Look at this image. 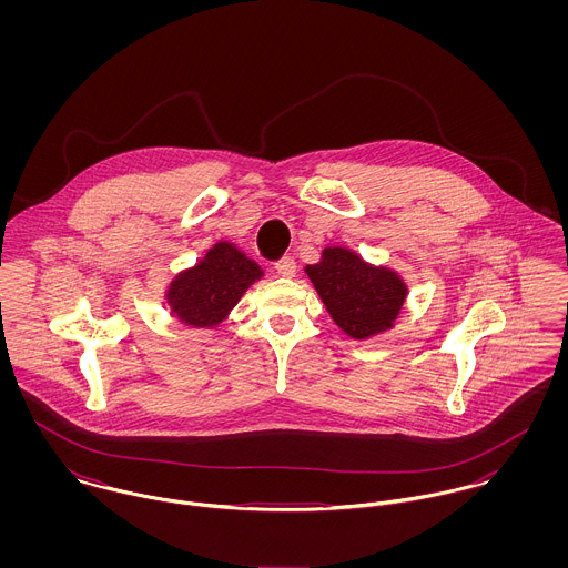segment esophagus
Here are the masks:
<instances>
[{
    "mask_svg": "<svg viewBox=\"0 0 568 568\" xmlns=\"http://www.w3.org/2000/svg\"><path fill=\"white\" fill-rule=\"evenodd\" d=\"M295 271H297V264H295V260L291 255H286V257L275 262V273L282 275V277H293Z\"/></svg>",
    "mask_w": 568,
    "mask_h": 568,
    "instance_id": "obj_1",
    "label": "esophagus"
}]
</instances>
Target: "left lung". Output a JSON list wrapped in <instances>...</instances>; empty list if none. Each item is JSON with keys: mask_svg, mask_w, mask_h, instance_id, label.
<instances>
[{"mask_svg": "<svg viewBox=\"0 0 568 568\" xmlns=\"http://www.w3.org/2000/svg\"><path fill=\"white\" fill-rule=\"evenodd\" d=\"M306 273L332 320L354 338L392 327L405 304V284L396 273L374 268L347 248H325L322 262Z\"/></svg>", "mask_w": 568, "mask_h": 568, "instance_id": "1", "label": "left lung"}]
</instances>
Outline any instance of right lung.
Returning a JSON list of instances; mask_svg holds the SVG:
<instances>
[{"mask_svg":"<svg viewBox=\"0 0 568 568\" xmlns=\"http://www.w3.org/2000/svg\"><path fill=\"white\" fill-rule=\"evenodd\" d=\"M260 275V266L239 248L219 243L207 251L203 262L172 282L168 302L183 324L212 327L225 320Z\"/></svg>","mask_w":568,"mask_h":568,"instance_id":"right-lung-1","label":"right lung"}]
</instances>
